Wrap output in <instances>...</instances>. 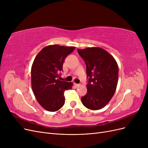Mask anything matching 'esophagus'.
Instances as JSON below:
<instances>
[{"label":"esophagus","mask_w":148,"mask_h":148,"mask_svg":"<svg viewBox=\"0 0 148 148\" xmlns=\"http://www.w3.org/2000/svg\"><path fill=\"white\" fill-rule=\"evenodd\" d=\"M74 85H75V86L76 87H77V88H78V87H79L80 86H81V85H80L79 84H77V83H75Z\"/></svg>","instance_id":"obj_1"}]
</instances>
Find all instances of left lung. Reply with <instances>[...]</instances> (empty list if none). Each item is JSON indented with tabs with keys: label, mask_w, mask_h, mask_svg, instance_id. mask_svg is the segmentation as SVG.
Listing matches in <instances>:
<instances>
[{
	"label": "left lung",
	"mask_w": 148,
	"mask_h": 148,
	"mask_svg": "<svg viewBox=\"0 0 148 148\" xmlns=\"http://www.w3.org/2000/svg\"><path fill=\"white\" fill-rule=\"evenodd\" d=\"M77 51L86 63L89 78L87 93L82 97V102L89 109H101L108 104L117 88L119 78L117 62L112 56L101 47L78 49Z\"/></svg>",
	"instance_id": "left-lung-1"
}]
</instances>
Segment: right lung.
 Here are the masks:
<instances>
[{
	"label": "right lung",
	"mask_w": 148,
	"mask_h": 148,
	"mask_svg": "<svg viewBox=\"0 0 148 148\" xmlns=\"http://www.w3.org/2000/svg\"><path fill=\"white\" fill-rule=\"evenodd\" d=\"M75 47L53 44L44 47L36 56L31 66V86L36 99L43 108L56 112L65 104L64 92L73 83L60 81L58 77L66 57Z\"/></svg>",
	"instance_id": "right-lung-1"
}]
</instances>
